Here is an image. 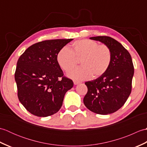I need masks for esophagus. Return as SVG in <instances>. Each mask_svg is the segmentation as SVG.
<instances>
[{
	"instance_id": "1",
	"label": "esophagus",
	"mask_w": 147,
	"mask_h": 147,
	"mask_svg": "<svg viewBox=\"0 0 147 147\" xmlns=\"http://www.w3.org/2000/svg\"><path fill=\"white\" fill-rule=\"evenodd\" d=\"M80 82H78V81H74V84L75 85H78V84L80 83Z\"/></svg>"
}]
</instances>
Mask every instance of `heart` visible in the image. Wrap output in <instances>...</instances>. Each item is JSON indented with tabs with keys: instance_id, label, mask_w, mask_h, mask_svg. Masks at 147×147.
I'll return each mask as SVG.
<instances>
[{
	"instance_id": "b5f03b06",
	"label": "heart",
	"mask_w": 147,
	"mask_h": 147,
	"mask_svg": "<svg viewBox=\"0 0 147 147\" xmlns=\"http://www.w3.org/2000/svg\"><path fill=\"white\" fill-rule=\"evenodd\" d=\"M77 59H81L82 66L68 72L67 76L73 80H86L92 76L98 78L107 71L111 63L112 53L107 45L83 39L74 42L71 49L64 47L57 54L59 65L65 71L76 66Z\"/></svg>"
}]
</instances>
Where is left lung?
<instances>
[{
	"instance_id": "left-lung-1",
	"label": "left lung",
	"mask_w": 147,
	"mask_h": 147,
	"mask_svg": "<svg viewBox=\"0 0 147 147\" xmlns=\"http://www.w3.org/2000/svg\"><path fill=\"white\" fill-rule=\"evenodd\" d=\"M91 40L107 45L112 60L107 71L96 80L85 83L88 92L84 104L96 114L114 113L125 104L131 92L134 67L128 51L117 40L106 36H93Z\"/></svg>"
}]
</instances>
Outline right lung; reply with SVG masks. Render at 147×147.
<instances>
[{"instance_id":"add662e5","label":"right lung","mask_w":147,"mask_h":147,"mask_svg":"<svg viewBox=\"0 0 147 147\" xmlns=\"http://www.w3.org/2000/svg\"><path fill=\"white\" fill-rule=\"evenodd\" d=\"M73 39L45 40L30 46L19 58L15 72L18 96L31 114L47 117L57 112L73 82L57 61L60 50Z\"/></svg>"}]
</instances>
